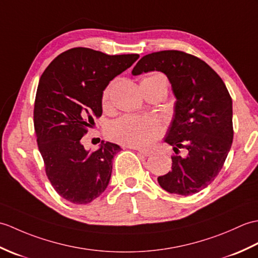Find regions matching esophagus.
Here are the masks:
<instances>
[{"label":"esophagus","instance_id":"34e87169","mask_svg":"<svg viewBox=\"0 0 258 258\" xmlns=\"http://www.w3.org/2000/svg\"><path fill=\"white\" fill-rule=\"evenodd\" d=\"M136 150H138V152L142 154L144 157H150L152 154V151H149V150H140V149H136Z\"/></svg>","mask_w":258,"mask_h":258}]
</instances>
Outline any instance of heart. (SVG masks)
<instances>
[{
    "label": "heart",
    "mask_w": 258,
    "mask_h": 258,
    "mask_svg": "<svg viewBox=\"0 0 258 258\" xmlns=\"http://www.w3.org/2000/svg\"><path fill=\"white\" fill-rule=\"evenodd\" d=\"M141 83H147L153 87L164 86L167 87V79L159 73H152L142 79ZM111 87H107L102 95V104L109 105ZM163 133V127L160 121L153 118H142L136 116H123L113 121L108 134L114 141L135 148L150 147Z\"/></svg>",
    "instance_id": "obj_1"
}]
</instances>
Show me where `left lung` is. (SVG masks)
Segmentation results:
<instances>
[{"instance_id":"left-lung-1","label":"left lung","mask_w":258,"mask_h":258,"mask_svg":"<svg viewBox=\"0 0 258 258\" xmlns=\"http://www.w3.org/2000/svg\"><path fill=\"white\" fill-rule=\"evenodd\" d=\"M167 75L176 98L174 116L164 141L175 153L172 170L158 177L163 190L180 196L200 192L214 181L232 147V98L224 82L198 57L181 50L148 54L137 62L133 75L148 72Z\"/></svg>"}]
</instances>
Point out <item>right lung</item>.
<instances>
[{
    "label": "right lung",
    "instance_id": "right-lung-1",
    "mask_svg": "<svg viewBox=\"0 0 258 258\" xmlns=\"http://www.w3.org/2000/svg\"><path fill=\"white\" fill-rule=\"evenodd\" d=\"M138 58L75 47L57 56L39 79L34 105L38 150L49 182L67 201L88 204L109 184L112 159L121 148L101 141L89 152L81 139L101 116L108 84Z\"/></svg>",
    "mask_w": 258,
    "mask_h": 258
}]
</instances>
